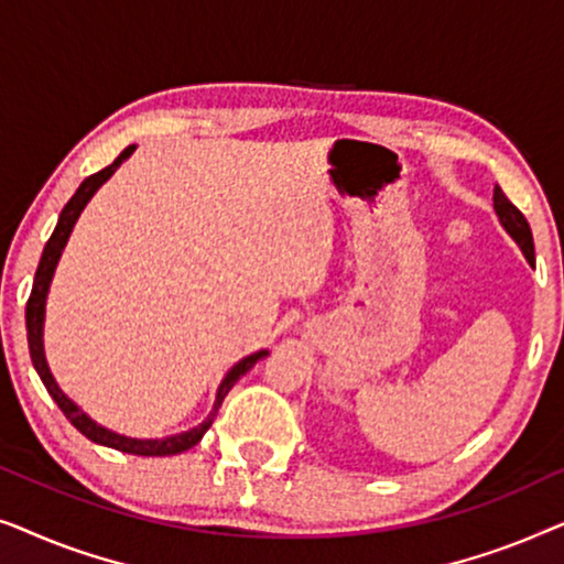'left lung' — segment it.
Listing matches in <instances>:
<instances>
[{
	"label": "left lung",
	"mask_w": 564,
	"mask_h": 564,
	"mask_svg": "<svg viewBox=\"0 0 564 564\" xmlns=\"http://www.w3.org/2000/svg\"><path fill=\"white\" fill-rule=\"evenodd\" d=\"M492 210H496L500 226L506 228V234L511 236L516 243H519L523 257H527L529 264L534 267V238H531L529 223L521 215L519 207H516L511 199L503 195V189H500L498 184H496V189H492Z\"/></svg>",
	"instance_id": "8db88e82"
}]
</instances>
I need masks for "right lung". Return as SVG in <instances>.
<instances>
[{
    "label": "right lung",
    "instance_id": "1",
    "mask_svg": "<svg viewBox=\"0 0 564 564\" xmlns=\"http://www.w3.org/2000/svg\"><path fill=\"white\" fill-rule=\"evenodd\" d=\"M133 151H135V145H128V149L122 151L120 156L115 159L110 166H105L102 172L87 176V180L79 184V189L74 192V197L64 205V210H61L56 228H53L48 243H45V249H43L41 264H37V272H35L33 292H30V300H28V307H25L28 346H30V359H33V367H35V372L41 375L45 390L51 392V398L56 400V405L61 408V411H64L66 419L72 421L74 426L79 429L82 434L89 438V442L110 446V449H118V452H126V454H138V457H169V454H182V452L192 449V446H195V444H199V438H203L205 431L213 426V421H215V415H218V411H220L223 400H226L230 388H234V384L238 382V377L249 372V369L257 365L259 359H264L267 354H269L267 349L249 354V357H243L241 361H236V365L228 369L226 377H223V382L218 384V392H215L213 411H210V415H207L203 423H199V426L189 429V431H182V434H174V436H164V438L126 436V434H118V431H112V429H105L102 423H97L95 419H91V415L84 413L82 408L76 405L74 400L66 395L64 390L58 388V382H56V377H53V372H51L48 359H45V349H43L45 300H48V290H51L53 274H56L58 259H61V253H64V249H66L68 236H72L76 220H79V215H82L84 207H87L89 199L95 197V192L102 187V184L110 180L115 172H118L122 161H128L130 156H133Z\"/></svg>",
    "mask_w": 564,
    "mask_h": 564
}]
</instances>
